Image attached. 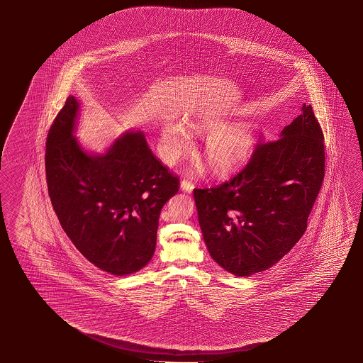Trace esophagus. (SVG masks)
Returning a JSON list of instances; mask_svg holds the SVG:
<instances>
[{
  "label": "esophagus",
  "mask_w": 363,
  "mask_h": 363,
  "mask_svg": "<svg viewBox=\"0 0 363 363\" xmlns=\"http://www.w3.org/2000/svg\"><path fill=\"white\" fill-rule=\"evenodd\" d=\"M181 189L186 191V192H192V190H194V184L191 182L190 179H184L181 181Z\"/></svg>",
  "instance_id": "obj_1"
}]
</instances>
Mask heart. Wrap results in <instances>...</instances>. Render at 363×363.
I'll return each mask as SVG.
<instances>
[{
  "label": "heart",
  "instance_id": "obj_1",
  "mask_svg": "<svg viewBox=\"0 0 363 363\" xmlns=\"http://www.w3.org/2000/svg\"><path fill=\"white\" fill-rule=\"evenodd\" d=\"M195 130H215L208 138L206 157L211 167L220 173L230 172L243 163L255 140V128L250 124L233 125L225 128L221 123L194 121ZM163 147L168 162H176L191 148V135L186 128L177 123L163 126Z\"/></svg>",
  "mask_w": 363,
  "mask_h": 363
}]
</instances>
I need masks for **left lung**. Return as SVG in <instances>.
I'll return each instance as SVG.
<instances>
[{"label":"left lung","mask_w":363,"mask_h":363,"mask_svg":"<svg viewBox=\"0 0 363 363\" xmlns=\"http://www.w3.org/2000/svg\"><path fill=\"white\" fill-rule=\"evenodd\" d=\"M324 135L311 105L263 142L224 184L194 190L199 223L214 261L240 277L266 271L303 237L324 181Z\"/></svg>","instance_id":"left-lung-1"}]
</instances>
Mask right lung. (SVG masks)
I'll return each instance as SVG.
<instances>
[{
    "mask_svg": "<svg viewBox=\"0 0 363 363\" xmlns=\"http://www.w3.org/2000/svg\"><path fill=\"white\" fill-rule=\"evenodd\" d=\"M77 111L68 96L49 129L50 201L84 258L108 274H134L153 257L160 214L179 192V177L152 153L142 131L126 133L106 155H86L72 135Z\"/></svg>",
    "mask_w": 363,
    "mask_h": 363,
    "instance_id": "add662e5",
    "label": "right lung"
}]
</instances>
